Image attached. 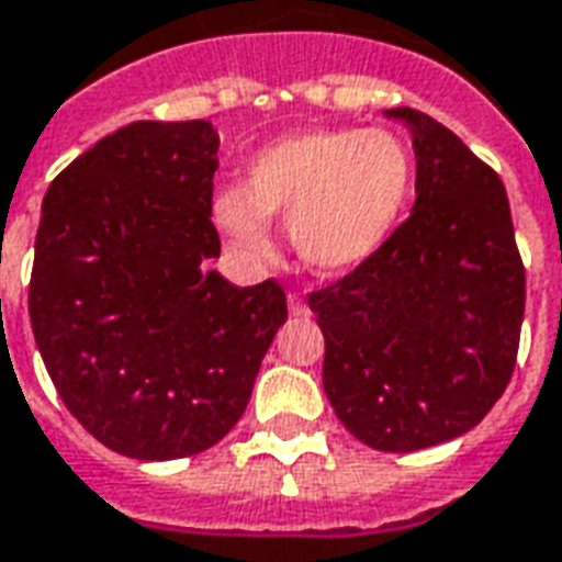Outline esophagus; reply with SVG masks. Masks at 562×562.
<instances>
[{
    "label": "esophagus",
    "instance_id": "esophagus-1",
    "mask_svg": "<svg viewBox=\"0 0 562 562\" xmlns=\"http://www.w3.org/2000/svg\"><path fill=\"white\" fill-rule=\"evenodd\" d=\"M289 313L292 315H301V318H306V315H310V306H306V303H303V297L301 294H289Z\"/></svg>",
    "mask_w": 562,
    "mask_h": 562
}]
</instances>
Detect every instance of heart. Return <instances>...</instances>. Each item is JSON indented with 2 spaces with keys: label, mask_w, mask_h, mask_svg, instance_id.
I'll list each match as a JSON object with an SVG mask.
<instances>
[{
  "label": "heart",
  "mask_w": 562,
  "mask_h": 562,
  "mask_svg": "<svg viewBox=\"0 0 562 562\" xmlns=\"http://www.w3.org/2000/svg\"><path fill=\"white\" fill-rule=\"evenodd\" d=\"M414 187L408 145L386 131H306L261 148L240 190L211 202L217 228L249 259L270 252L268 220L306 268L345 273L393 235Z\"/></svg>",
  "instance_id": "b5f03b06"
}]
</instances>
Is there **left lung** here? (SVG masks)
Listing matches in <instances>:
<instances>
[{
    "label": "left lung",
    "instance_id": "8db88e82",
    "mask_svg": "<svg viewBox=\"0 0 562 562\" xmlns=\"http://www.w3.org/2000/svg\"><path fill=\"white\" fill-rule=\"evenodd\" d=\"M417 202L372 259L310 294L324 393L366 447L414 452L471 431L509 384L525 265L492 166L411 106Z\"/></svg>",
    "mask_w": 562,
    "mask_h": 562
}]
</instances>
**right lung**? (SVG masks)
<instances>
[{
  "label": "right lung",
  "mask_w": 562,
  "mask_h": 562,
  "mask_svg": "<svg viewBox=\"0 0 562 562\" xmlns=\"http://www.w3.org/2000/svg\"><path fill=\"white\" fill-rule=\"evenodd\" d=\"M220 136L133 122L49 184L29 318L61 402L127 459L196 456L226 438L289 310L277 280L232 285L211 259Z\"/></svg>",
  "instance_id": "right-lung-1"
}]
</instances>
